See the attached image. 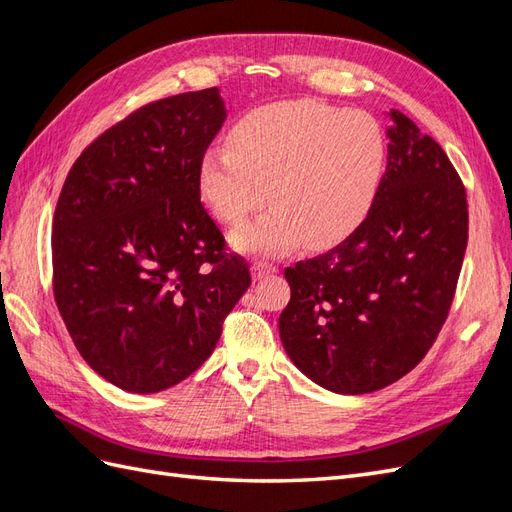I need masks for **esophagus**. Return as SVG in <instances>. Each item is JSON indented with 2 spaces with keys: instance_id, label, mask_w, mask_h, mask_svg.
I'll list each match as a JSON object with an SVG mask.
<instances>
[{
  "instance_id": "esophagus-1",
  "label": "esophagus",
  "mask_w": 512,
  "mask_h": 512,
  "mask_svg": "<svg viewBox=\"0 0 512 512\" xmlns=\"http://www.w3.org/2000/svg\"><path fill=\"white\" fill-rule=\"evenodd\" d=\"M275 271H277V267L273 265V262H267V260H256L254 267H252L254 280H262V277L271 275V273H275Z\"/></svg>"
}]
</instances>
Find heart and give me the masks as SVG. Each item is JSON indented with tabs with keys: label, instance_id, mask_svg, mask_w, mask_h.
Here are the masks:
<instances>
[{
	"label": "heart",
	"instance_id": "1",
	"mask_svg": "<svg viewBox=\"0 0 512 512\" xmlns=\"http://www.w3.org/2000/svg\"><path fill=\"white\" fill-rule=\"evenodd\" d=\"M386 162L380 123L361 111L314 100L260 106L207 149L200 194L226 224L239 226L269 200L275 207L235 232L241 250L284 252L305 237L327 247L369 213Z\"/></svg>",
	"mask_w": 512,
	"mask_h": 512
}]
</instances>
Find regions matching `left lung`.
<instances>
[{
	"mask_svg": "<svg viewBox=\"0 0 512 512\" xmlns=\"http://www.w3.org/2000/svg\"><path fill=\"white\" fill-rule=\"evenodd\" d=\"M389 164L367 218L327 254L286 267L282 344L305 376L344 395L406 376L451 312L468 198L431 136L393 111Z\"/></svg>",
	"mask_w": 512,
	"mask_h": 512,
	"instance_id": "8db88e82",
	"label": "left lung"
}]
</instances>
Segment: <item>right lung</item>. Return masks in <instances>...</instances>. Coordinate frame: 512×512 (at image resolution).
<instances>
[{"label":"right lung","mask_w":512,"mask_h":512,"mask_svg":"<svg viewBox=\"0 0 512 512\" xmlns=\"http://www.w3.org/2000/svg\"><path fill=\"white\" fill-rule=\"evenodd\" d=\"M224 119L218 87L136 108L83 149L57 198V309L85 363L123 391L194 374L252 284L200 203V162Z\"/></svg>","instance_id":"obj_1"}]
</instances>
